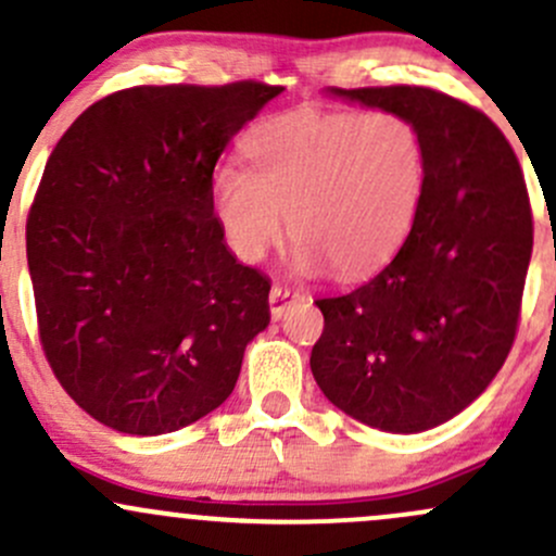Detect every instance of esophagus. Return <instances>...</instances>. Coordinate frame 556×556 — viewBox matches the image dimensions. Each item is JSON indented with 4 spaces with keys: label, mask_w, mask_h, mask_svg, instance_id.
<instances>
[{
    "label": "esophagus",
    "mask_w": 556,
    "mask_h": 556,
    "mask_svg": "<svg viewBox=\"0 0 556 556\" xmlns=\"http://www.w3.org/2000/svg\"><path fill=\"white\" fill-rule=\"evenodd\" d=\"M298 298H301V292L285 288V285H274L271 292H268V306H271L274 319H282L285 311H288Z\"/></svg>",
    "instance_id": "esophagus-1"
}]
</instances>
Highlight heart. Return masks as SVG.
<instances>
[{
    "instance_id": "heart-1",
    "label": "heart",
    "mask_w": 556,
    "mask_h": 556,
    "mask_svg": "<svg viewBox=\"0 0 556 556\" xmlns=\"http://www.w3.org/2000/svg\"><path fill=\"white\" fill-rule=\"evenodd\" d=\"M245 163L213 170L211 198L224 240L261 261L288 227L295 264L364 277L388 264L414 229L427 189L425 134L393 110L303 108L258 126Z\"/></svg>"
}]
</instances>
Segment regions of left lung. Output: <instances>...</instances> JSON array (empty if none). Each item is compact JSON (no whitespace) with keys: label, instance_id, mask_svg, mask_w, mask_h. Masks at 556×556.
<instances>
[{"label":"left lung","instance_id":"obj_1","mask_svg":"<svg viewBox=\"0 0 556 556\" xmlns=\"http://www.w3.org/2000/svg\"><path fill=\"white\" fill-rule=\"evenodd\" d=\"M332 94L417 121L427 189L380 274L314 301L325 332L311 371L358 422L422 432L472 404L509 356L533 250L528 187L502 129L456 97L404 84Z\"/></svg>","mask_w":556,"mask_h":556}]
</instances>
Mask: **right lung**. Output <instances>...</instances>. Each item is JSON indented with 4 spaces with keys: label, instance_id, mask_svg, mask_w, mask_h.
Listing matches in <instances>:
<instances>
[{
    "label": "right lung",
    "instance_id": "right-lung-1",
    "mask_svg": "<svg viewBox=\"0 0 556 556\" xmlns=\"http://www.w3.org/2000/svg\"><path fill=\"white\" fill-rule=\"evenodd\" d=\"M279 91L121 89L54 144L28 211V271L47 362L97 422L161 435L235 390L245 345L271 319V282L229 253L211 179Z\"/></svg>",
    "mask_w": 556,
    "mask_h": 556
}]
</instances>
